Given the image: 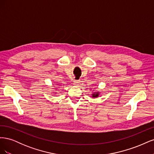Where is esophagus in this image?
<instances>
[{
	"label": "esophagus",
	"instance_id": "34e87169",
	"mask_svg": "<svg viewBox=\"0 0 154 154\" xmlns=\"http://www.w3.org/2000/svg\"><path fill=\"white\" fill-rule=\"evenodd\" d=\"M79 82H79L78 80H74V85H77L78 83H79Z\"/></svg>",
	"mask_w": 154,
	"mask_h": 154
}]
</instances>
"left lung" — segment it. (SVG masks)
<instances>
[{"label": "left lung", "mask_w": 154, "mask_h": 154, "mask_svg": "<svg viewBox=\"0 0 154 154\" xmlns=\"http://www.w3.org/2000/svg\"><path fill=\"white\" fill-rule=\"evenodd\" d=\"M97 96H98V94H93V96H92V97H97Z\"/></svg>", "instance_id": "1"}]
</instances>
